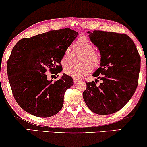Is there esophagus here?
Returning a JSON list of instances; mask_svg holds the SVG:
<instances>
[{
  "instance_id": "esophagus-1",
  "label": "esophagus",
  "mask_w": 147,
  "mask_h": 147,
  "mask_svg": "<svg viewBox=\"0 0 147 147\" xmlns=\"http://www.w3.org/2000/svg\"><path fill=\"white\" fill-rule=\"evenodd\" d=\"M73 81H74V84H77V82H79V79H76V78H74V79H73Z\"/></svg>"
}]
</instances>
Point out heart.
Masks as SVG:
<instances>
[{"label": "heart", "instance_id": "b5f03b06", "mask_svg": "<svg viewBox=\"0 0 147 147\" xmlns=\"http://www.w3.org/2000/svg\"><path fill=\"white\" fill-rule=\"evenodd\" d=\"M74 52L81 54L82 56L79 58V65H69L64 68L63 72L65 75L74 77L80 78L87 75L91 71L99 67L100 64V57L95 52V46L88 39L85 37H81L73 44ZM72 54L66 51L61 58L62 65H68L71 63Z\"/></svg>", "mask_w": 147, "mask_h": 147}]
</instances>
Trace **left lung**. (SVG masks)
Listing matches in <instances>:
<instances>
[{
	"label": "left lung",
	"instance_id": "8db88e82",
	"mask_svg": "<svg viewBox=\"0 0 147 147\" xmlns=\"http://www.w3.org/2000/svg\"><path fill=\"white\" fill-rule=\"evenodd\" d=\"M87 33L101 55L99 68L92 76L102 82L99 86L97 79L86 82L84 102L96 114L114 113L127 104L137 88L140 57L128 35L99 30Z\"/></svg>",
	"mask_w": 147,
	"mask_h": 147
}]
</instances>
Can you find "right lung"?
I'll list each match as a JSON object with an SVG mask.
<instances>
[{
    "instance_id": "1",
    "label": "right lung",
    "mask_w": 147,
    "mask_h": 147,
    "mask_svg": "<svg viewBox=\"0 0 147 147\" xmlns=\"http://www.w3.org/2000/svg\"><path fill=\"white\" fill-rule=\"evenodd\" d=\"M78 34L70 28L52 30L22 38L14 45L7 65L8 79L16 102L28 113L48 117L62 109L73 79L63 74L52 82L47 69L56 75L62 71V57Z\"/></svg>"
}]
</instances>
